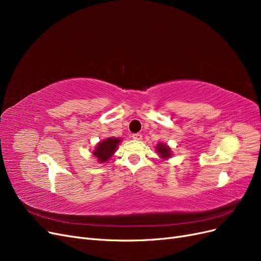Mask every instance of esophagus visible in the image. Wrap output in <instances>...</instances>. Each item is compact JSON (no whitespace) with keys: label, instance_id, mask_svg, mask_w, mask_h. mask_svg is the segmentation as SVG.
<instances>
[{"label":"esophagus","instance_id":"esophagus-1","mask_svg":"<svg viewBox=\"0 0 261 261\" xmlns=\"http://www.w3.org/2000/svg\"><path fill=\"white\" fill-rule=\"evenodd\" d=\"M133 138L135 140H141V139H143V135H141V134H134Z\"/></svg>","mask_w":261,"mask_h":261}]
</instances>
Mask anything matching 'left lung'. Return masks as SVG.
<instances>
[{"instance_id":"obj_1","label":"left lung","mask_w":261,"mask_h":261,"mask_svg":"<svg viewBox=\"0 0 261 261\" xmlns=\"http://www.w3.org/2000/svg\"><path fill=\"white\" fill-rule=\"evenodd\" d=\"M155 148H156L158 154L160 155L161 159H169V158H171V155H172L171 148L167 144L159 143L156 145Z\"/></svg>"}]
</instances>
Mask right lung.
<instances>
[{
  "mask_svg": "<svg viewBox=\"0 0 261 261\" xmlns=\"http://www.w3.org/2000/svg\"><path fill=\"white\" fill-rule=\"evenodd\" d=\"M120 143H121L120 138H116V137L107 138L105 140L100 141V143L97 145V147L94 148V151L92 152V154L97 158L100 163L107 162L111 159V156L116 151L117 146Z\"/></svg>",
  "mask_w": 261,
  "mask_h": 261,
  "instance_id": "1",
  "label": "right lung"
}]
</instances>
